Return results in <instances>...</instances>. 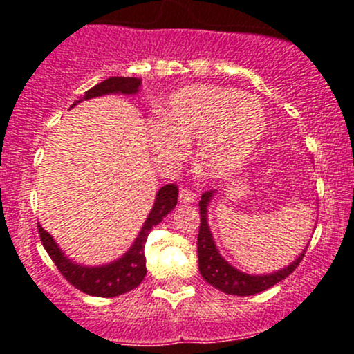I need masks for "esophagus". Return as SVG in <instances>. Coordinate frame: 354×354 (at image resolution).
I'll list each match as a JSON object with an SVG mask.
<instances>
[{
  "label": "esophagus",
  "instance_id": "esophagus-1",
  "mask_svg": "<svg viewBox=\"0 0 354 354\" xmlns=\"http://www.w3.org/2000/svg\"><path fill=\"white\" fill-rule=\"evenodd\" d=\"M195 198H197V194L192 190H180V200L181 202H195Z\"/></svg>",
  "mask_w": 354,
  "mask_h": 354
}]
</instances>
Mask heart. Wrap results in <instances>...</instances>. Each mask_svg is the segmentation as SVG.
<instances>
[{
    "label": "heart",
    "mask_w": 354,
    "mask_h": 354,
    "mask_svg": "<svg viewBox=\"0 0 354 354\" xmlns=\"http://www.w3.org/2000/svg\"><path fill=\"white\" fill-rule=\"evenodd\" d=\"M266 109L252 94L221 85H187L167 99L147 123V137L160 159H178L197 140L200 173L221 180L240 169L262 140Z\"/></svg>",
    "instance_id": "b5f03b06"
}]
</instances>
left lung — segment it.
Returning <instances> with one entry per match:
<instances>
[{"mask_svg":"<svg viewBox=\"0 0 354 354\" xmlns=\"http://www.w3.org/2000/svg\"><path fill=\"white\" fill-rule=\"evenodd\" d=\"M216 190H209L202 195V200L198 202L200 207V227H198V240H197V252H198V270L202 274L203 279L219 291L226 292V295H236V296H250L262 292L266 289L272 288L274 284L281 283L286 279L289 274L299 266L301 259L305 257V250L301 255L289 263L284 269L277 270L272 274H260V276H253V274H245L241 270L234 269L227 260L223 259V255L217 250L214 243L212 233H210L209 223H207V209H209V202L212 200Z\"/></svg>","mask_w":354,"mask_h":354,"instance_id":"left-lung-1","label":"left lung"}]
</instances>
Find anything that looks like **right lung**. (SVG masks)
Segmentation results:
<instances>
[{"instance_id": "add662e5", "label": "right lung", "mask_w": 354, "mask_h": 354, "mask_svg": "<svg viewBox=\"0 0 354 354\" xmlns=\"http://www.w3.org/2000/svg\"><path fill=\"white\" fill-rule=\"evenodd\" d=\"M142 80L135 77H111L102 80L101 84L94 85L85 92L84 99L99 97V95L108 94H137L140 91ZM80 99V101H84ZM80 101H75L73 106H77ZM71 106V108H73ZM178 203V187L176 185H166V187L159 188L156 195L154 207H152L151 214L145 219L142 231L138 233L137 240L130 246L127 253L121 259L114 260V262L106 263V266L99 267H87L75 263L70 260L65 253L62 252L58 243L53 240L51 234L44 230V227L37 226L39 236H41L42 245H44L46 252L51 257L55 266L58 267L63 277L82 292L91 296H101V298H113V296L124 295V292L131 291L144 281L145 274H147V267H145V241H147L151 230L171 210L176 207Z\"/></svg>"}]
</instances>
